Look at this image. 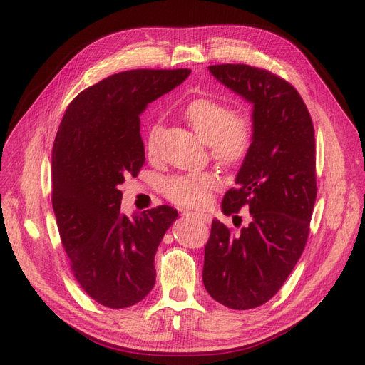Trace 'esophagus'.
<instances>
[{
	"label": "esophagus",
	"instance_id": "34e87169",
	"mask_svg": "<svg viewBox=\"0 0 365 365\" xmlns=\"http://www.w3.org/2000/svg\"><path fill=\"white\" fill-rule=\"evenodd\" d=\"M187 218H192V220H198V221H203V222H210V215L207 214H200V212H185L183 214Z\"/></svg>",
	"mask_w": 365,
	"mask_h": 365
}]
</instances>
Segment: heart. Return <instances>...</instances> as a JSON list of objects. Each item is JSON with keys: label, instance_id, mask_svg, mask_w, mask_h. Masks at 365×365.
<instances>
[{"label": "heart", "instance_id": "heart-1", "mask_svg": "<svg viewBox=\"0 0 365 365\" xmlns=\"http://www.w3.org/2000/svg\"><path fill=\"white\" fill-rule=\"evenodd\" d=\"M183 118L198 138L212 150V155L225 165L242 162L253 145L255 118L252 112L232 110L230 106L214 98H195L186 104ZM159 148V125H153L147 136L148 156H156ZM217 178L210 173L174 175L163 182L162 191L171 202L182 206H202L207 202Z\"/></svg>", "mask_w": 365, "mask_h": 365}]
</instances>
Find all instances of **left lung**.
Wrapping results in <instances>:
<instances>
[{
	"mask_svg": "<svg viewBox=\"0 0 365 365\" xmlns=\"http://www.w3.org/2000/svg\"><path fill=\"white\" fill-rule=\"evenodd\" d=\"M209 71L252 103L255 139L221 203L225 215L247 207L252 220L240 233L212 221L203 284L225 307L252 309L280 289L307 245L317 197L314 125L300 93L273 73L230 63Z\"/></svg>",
	"mask_w": 365,
	"mask_h": 365,
	"instance_id": "obj_1",
	"label": "left lung"
}]
</instances>
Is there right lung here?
Returning <instances> with one entry per match:
<instances>
[{
    "label": "right lung",
    "instance_id": "add662e5",
    "mask_svg": "<svg viewBox=\"0 0 365 365\" xmlns=\"http://www.w3.org/2000/svg\"><path fill=\"white\" fill-rule=\"evenodd\" d=\"M190 69H132L69 103L53 147V209L74 277L89 297L128 308L155 287V255L178 210L121 214L125 178L145 162L140 120L148 103L183 83Z\"/></svg>",
    "mask_w": 365,
    "mask_h": 365
}]
</instances>
